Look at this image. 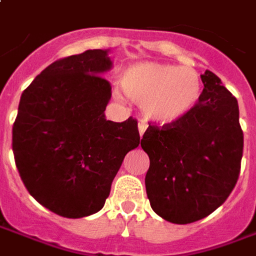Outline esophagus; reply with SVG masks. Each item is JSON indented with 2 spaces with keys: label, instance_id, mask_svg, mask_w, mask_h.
<instances>
[{
  "label": "esophagus",
  "instance_id": "esophagus-1",
  "mask_svg": "<svg viewBox=\"0 0 256 256\" xmlns=\"http://www.w3.org/2000/svg\"><path fill=\"white\" fill-rule=\"evenodd\" d=\"M146 128H148V126L144 122L138 123V130H140V136H141V137H142L144 133H145V130H146Z\"/></svg>",
  "mask_w": 256,
  "mask_h": 256
}]
</instances>
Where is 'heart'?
<instances>
[{"label":"heart","mask_w":256,"mask_h":256,"mask_svg":"<svg viewBox=\"0 0 256 256\" xmlns=\"http://www.w3.org/2000/svg\"><path fill=\"white\" fill-rule=\"evenodd\" d=\"M120 85L130 99L142 104L145 116L158 123L184 118L196 107L202 88L194 69L154 62L130 66Z\"/></svg>","instance_id":"b5f03b06"}]
</instances>
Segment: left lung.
<instances>
[{"label": "left lung", "mask_w": 256, "mask_h": 256, "mask_svg": "<svg viewBox=\"0 0 256 256\" xmlns=\"http://www.w3.org/2000/svg\"><path fill=\"white\" fill-rule=\"evenodd\" d=\"M200 80L196 107L176 122L149 124L141 140L150 160L145 176L150 206L174 224L205 218L239 179L244 140L238 100L213 72Z\"/></svg>", "instance_id": "8db88e82"}]
</instances>
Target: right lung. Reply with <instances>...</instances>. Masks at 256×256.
I'll return each instance as SVG.
<instances>
[{
	"label": "right lung",
	"instance_id": "1",
	"mask_svg": "<svg viewBox=\"0 0 256 256\" xmlns=\"http://www.w3.org/2000/svg\"><path fill=\"white\" fill-rule=\"evenodd\" d=\"M108 50L52 62L24 90L12 130L24 186L52 213L80 218L99 212L124 156L140 145L138 123L107 120Z\"/></svg>",
	"mask_w": 256,
	"mask_h": 256
}]
</instances>
